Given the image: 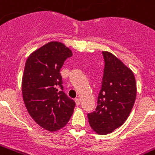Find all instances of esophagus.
<instances>
[{"label":"esophagus","mask_w":155,"mask_h":155,"mask_svg":"<svg viewBox=\"0 0 155 155\" xmlns=\"http://www.w3.org/2000/svg\"><path fill=\"white\" fill-rule=\"evenodd\" d=\"M74 101H75V104H76V106H80V104H81V100H80V99L76 98V99L74 100Z\"/></svg>","instance_id":"1"}]
</instances>
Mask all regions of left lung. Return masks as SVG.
<instances>
[{
    "label": "left lung",
    "mask_w": 155,
    "mask_h": 155,
    "mask_svg": "<svg viewBox=\"0 0 155 155\" xmlns=\"http://www.w3.org/2000/svg\"><path fill=\"white\" fill-rule=\"evenodd\" d=\"M105 68L96 111L88 114L96 134H111L121 127L133 109L137 86L133 71L110 52H102Z\"/></svg>",
    "instance_id": "1"
}]
</instances>
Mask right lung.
Wrapping results in <instances>:
<instances>
[{
  "mask_svg": "<svg viewBox=\"0 0 155 155\" xmlns=\"http://www.w3.org/2000/svg\"><path fill=\"white\" fill-rule=\"evenodd\" d=\"M72 51L63 43L52 41L36 49L26 61L21 92L26 108L41 127L56 132L66 125L75 103L63 91L59 73Z\"/></svg>",
  "mask_w": 155,
  "mask_h": 155,
  "instance_id": "add662e5",
  "label": "right lung"
}]
</instances>
